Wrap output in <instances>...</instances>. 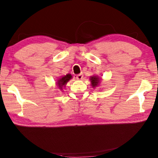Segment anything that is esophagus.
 Masks as SVG:
<instances>
[{
  "label": "esophagus",
  "mask_w": 158,
  "mask_h": 158,
  "mask_svg": "<svg viewBox=\"0 0 158 158\" xmlns=\"http://www.w3.org/2000/svg\"><path fill=\"white\" fill-rule=\"evenodd\" d=\"M83 77H84V75H83L82 73L79 74L77 75V79L78 80H81L83 79Z\"/></svg>",
  "instance_id": "esophagus-1"
}]
</instances>
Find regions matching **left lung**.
Listing matches in <instances>:
<instances>
[{"instance_id": "1", "label": "left lung", "mask_w": 158, "mask_h": 158, "mask_svg": "<svg viewBox=\"0 0 158 158\" xmlns=\"http://www.w3.org/2000/svg\"><path fill=\"white\" fill-rule=\"evenodd\" d=\"M90 83H91V85L93 88L98 86V85H99V84H100V78H99V77L97 76L90 77Z\"/></svg>"}]
</instances>
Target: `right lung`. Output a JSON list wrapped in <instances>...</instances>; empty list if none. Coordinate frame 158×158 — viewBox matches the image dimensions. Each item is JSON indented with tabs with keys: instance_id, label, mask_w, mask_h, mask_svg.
I'll list each match as a JSON object with an SVG mask.
<instances>
[{
	"instance_id": "obj_1",
	"label": "right lung",
	"mask_w": 158,
	"mask_h": 158,
	"mask_svg": "<svg viewBox=\"0 0 158 158\" xmlns=\"http://www.w3.org/2000/svg\"><path fill=\"white\" fill-rule=\"evenodd\" d=\"M72 78H73V76H72L70 74H68L65 76L61 77L57 81V85L58 88L62 90L63 87H65V85L67 84V83H68Z\"/></svg>"
}]
</instances>
